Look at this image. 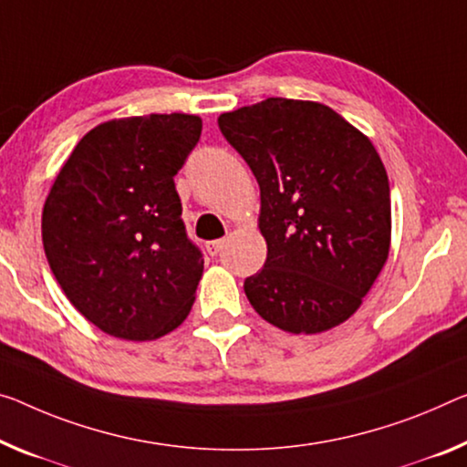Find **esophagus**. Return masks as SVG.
<instances>
[{
	"instance_id": "1",
	"label": "esophagus",
	"mask_w": 467,
	"mask_h": 467,
	"mask_svg": "<svg viewBox=\"0 0 467 467\" xmlns=\"http://www.w3.org/2000/svg\"><path fill=\"white\" fill-rule=\"evenodd\" d=\"M223 246H225V240H213V242H209L206 244V250H209V254H219L221 250H223Z\"/></svg>"
}]
</instances>
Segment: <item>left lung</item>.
I'll use <instances>...</instances> for the list:
<instances>
[{
    "instance_id": "obj_1",
    "label": "left lung",
    "mask_w": 467,
    "mask_h": 467,
    "mask_svg": "<svg viewBox=\"0 0 467 467\" xmlns=\"http://www.w3.org/2000/svg\"><path fill=\"white\" fill-rule=\"evenodd\" d=\"M261 188L267 261L244 292L284 332L319 334L363 303L390 250L389 175L374 143L329 106L267 98L219 117Z\"/></svg>"
}]
</instances>
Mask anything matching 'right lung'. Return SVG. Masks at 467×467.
Returning a JSON list of instances; mask_svg holds the SVG:
<instances>
[{
	"mask_svg": "<svg viewBox=\"0 0 467 467\" xmlns=\"http://www.w3.org/2000/svg\"><path fill=\"white\" fill-rule=\"evenodd\" d=\"M196 114L112 119L77 143L49 190L41 238L78 313L120 340L183 324L204 261L185 234L173 177L200 140Z\"/></svg>",
	"mask_w": 467,
	"mask_h": 467,
	"instance_id": "add662e5",
	"label": "right lung"
}]
</instances>
